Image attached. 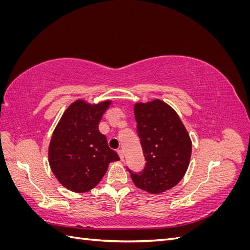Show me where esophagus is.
Here are the masks:
<instances>
[{
    "label": "esophagus",
    "mask_w": 250,
    "mask_h": 250,
    "mask_svg": "<svg viewBox=\"0 0 250 250\" xmlns=\"http://www.w3.org/2000/svg\"><path fill=\"white\" fill-rule=\"evenodd\" d=\"M118 154H119L121 160L124 161V151H123L122 149H119V150H118Z\"/></svg>",
    "instance_id": "34e87169"
}]
</instances>
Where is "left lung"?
<instances>
[{"label": "left lung", "mask_w": 250, "mask_h": 250, "mask_svg": "<svg viewBox=\"0 0 250 250\" xmlns=\"http://www.w3.org/2000/svg\"><path fill=\"white\" fill-rule=\"evenodd\" d=\"M134 117L146 164L139 173L127 168L133 184L150 194L170 190L190 164V135L175 110L161 100L137 103Z\"/></svg>", "instance_id": "left-lung-1"}]
</instances>
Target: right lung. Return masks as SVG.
Instances as JSON below:
<instances>
[{"mask_svg":"<svg viewBox=\"0 0 250 250\" xmlns=\"http://www.w3.org/2000/svg\"><path fill=\"white\" fill-rule=\"evenodd\" d=\"M110 103H72L53 132L49 146L51 170L59 183L73 192L92 190L106 173L109 163L120 161L98 128Z\"/></svg>","mask_w":250,"mask_h":250,"instance_id":"right-lung-1","label":"right lung"}]
</instances>
